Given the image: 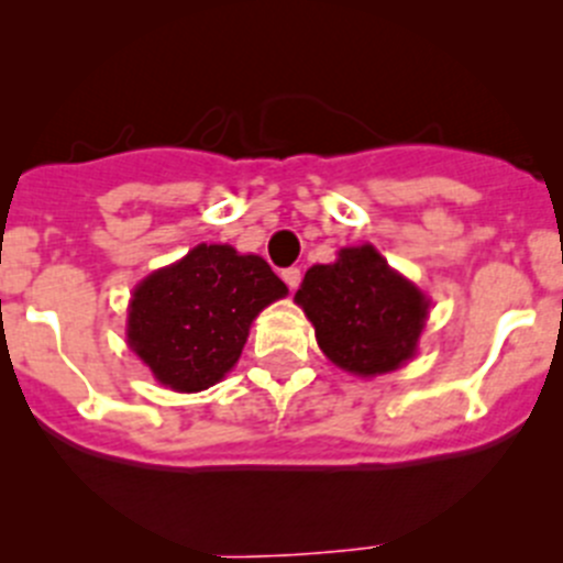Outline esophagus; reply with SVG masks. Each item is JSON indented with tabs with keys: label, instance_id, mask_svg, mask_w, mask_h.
Here are the masks:
<instances>
[{
	"label": "esophagus",
	"instance_id": "1",
	"mask_svg": "<svg viewBox=\"0 0 563 563\" xmlns=\"http://www.w3.org/2000/svg\"><path fill=\"white\" fill-rule=\"evenodd\" d=\"M283 280H286V286L291 288V291H297V286L302 283V272H299L297 266H288V269H283Z\"/></svg>",
	"mask_w": 563,
	"mask_h": 563
}]
</instances>
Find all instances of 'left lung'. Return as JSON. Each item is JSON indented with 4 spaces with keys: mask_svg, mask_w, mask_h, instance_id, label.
I'll return each mask as SVG.
<instances>
[{
    "mask_svg": "<svg viewBox=\"0 0 563 563\" xmlns=\"http://www.w3.org/2000/svg\"><path fill=\"white\" fill-rule=\"evenodd\" d=\"M294 302L327 360L362 378L406 365L430 313V299L373 245L343 247L334 264L310 266Z\"/></svg>",
    "mask_w": 563,
    "mask_h": 563,
    "instance_id": "1",
    "label": "left lung"
}]
</instances>
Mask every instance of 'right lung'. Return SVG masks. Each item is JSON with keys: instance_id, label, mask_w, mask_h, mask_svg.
<instances>
[{"instance_id": "add662e5", "label": "right lung", "mask_w": 563, "mask_h": 563, "mask_svg": "<svg viewBox=\"0 0 563 563\" xmlns=\"http://www.w3.org/2000/svg\"><path fill=\"white\" fill-rule=\"evenodd\" d=\"M286 294L261 255L198 245L135 286L128 345L163 387L209 389L236 365L253 318Z\"/></svg>"}]
</instances>
